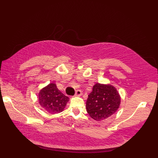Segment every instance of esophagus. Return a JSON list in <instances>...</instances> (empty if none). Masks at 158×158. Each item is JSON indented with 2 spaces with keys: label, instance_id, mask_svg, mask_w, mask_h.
I'll return each instance as SVG.
<instances>
[{
  "label": "esophagus",
  "instance_id": "1",
  "mask_svg": "<svg viewBox=\"0 0 158 158\" xmlns=\"http://www.w3.org/2000/svg\"><path fill=\"white\" fill-rule=\"evenodd\" d=\"M82 95V91H81V90H77V91L76 92V94H75V96H80Z\"/></svg>",
  "mask_w": 158,
  "mask_h": 158
}]
</instances>
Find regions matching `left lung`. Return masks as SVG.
<instances>
[{"mask_svg":"<svg viewBox=\"0 0 158 158\" xmlns=\"http://www.w3.org/2000/svg\"><path fill=\"white\" fill-rule=\"evenodd\" d=\"M120 102V96L114 87L97 83L88 96L86 109L90 116L99 121L115 113Z\"/></svg>","mask_w":158,"mask_h":158,"instance_id":"1","label":"left lung"}]
</instances>
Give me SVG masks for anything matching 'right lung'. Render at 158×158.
<instances>
[{
    "label": "right lung",
    "instance_id": "add662e5",
    "mask_svg": "<svg viewBox=\"0 0 158 158\" xmlns=\"http://www.w3.org/2000/svg\"><path fill=\"white\" fill-rule=\"evenodd\" d=\"M69 100V98L62 94L54 83L44 87L39 94V104L51 114L62 112Z\"/></svg>",
    "mask_w": 158,
    "mask_h": 158
}]
</instances>
